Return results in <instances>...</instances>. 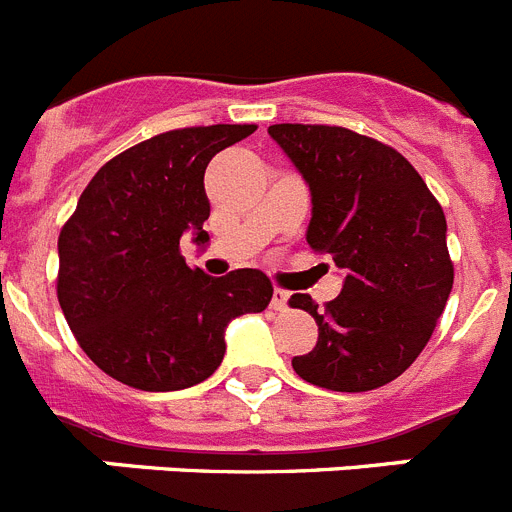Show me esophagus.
I'll list each match as a JSON object with an SVG mask.
<instances>
[{"mask_svg": "<svg viewBox=\"0 0 512 512\" xmlns=\"http://www.w3.org/2000/svg\"><path fill=\"white\" fill-rule=\"evenodd\" d=\"M287 300H289V292L287 289H274V297H271V307H274V310H287Z\"/></svg>", "mask_w": 512, "mask_h": 512, "instance_id": "esophagus-1", "label": "esophagus"}]
</instances>
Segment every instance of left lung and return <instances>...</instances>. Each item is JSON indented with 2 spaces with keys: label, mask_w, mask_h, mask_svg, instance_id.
<instances>
[{
  "label": "left lung",
  "mask_w": 512,
  "mask_h": 512,
  "mask_svg": "<svg viewBox=\"0 0 512 512\" xmlns=\"http://www.w3.org/2000/svg\"><path fill=\"white\" fill-rule=\"evenodd\" d=\"M269 135L310 184L307 243L346 271L341 295L310 312L318 343L295 356L305 382L366 392L400 377L425 348L454 284L446 215L408 158L338 125H271Z\"/></svg>",
  "instance_id": "obj_1"
}]
</instances>
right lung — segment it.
<instances>
[{"instance_id": "add662e5", "label": "right lung", "mask_w": 512, "mask_h": 512, "mask_svg": "<svg viewBox=\"0 0 512 512\" xmlns=\"http://www.w3.org/2000/svg\"><path fill=\"white\" fill-rule=\"evenodd\" d=\"M253 130L179 128L117 153L61 228L58 302L84 354L117 382L146 392L205 382L223 361L230 320L271 302L264 271L215 279L179 251L187 230L210 241L207 164Z\"/></svg>"}]
</instances>
